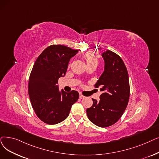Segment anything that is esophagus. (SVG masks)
Segmentation results:
<instances>
[{
  "instance_id": "1",
  "label": "esophagus",
  "mask_w": 159,
  "mask_h": 159,
  "mask_svg": "<svg viewBox=\"0 0 159 159\" xmlns=\"http://www.w3.org/2000/svg\"><path fill=\"white\" fill-rule=\"evenodd\" d=\"M84 98H85V97H84V95H82V94H80V95H79V98H80V99H84Z\"/></svg>"
}]
</instances>
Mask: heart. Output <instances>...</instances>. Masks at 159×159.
<instances>
[{"mask_svg":"<svg viewBox=\"0 0 159 159\" xmlns=\"http://www.w3.org/2000/svg\"><path fill=\"white\" fill-rule=\"evenodd\" d=\"M84 58L86 60V65L87 66H95L97 67L99 64V60L94 54H93L91 52H88L86 53L84 56Z\"/></svg>","mask_w":159,"mask_h":159,"instance_id":"heart-1","label":"heart"}]
</instances>
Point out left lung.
Returning <instances> with one entry per match:
<instances>
[{"label":"left lung","mask_w":159,"mask_h":159,"mask_svg":"<svg viewBox=\"0 0 159 159\" xmlns=\"http://www.w3.org/2000/svg\"><path fill=\"white\" fill-rule=\"evenodd\" d=\"M105 70L95 86L102 93L100 101L92 99L93 105L87 108L88 119L95 125L107 127L118 121L128 105L130 95L129 75L121 57L107 50L102 53Z\"/></svg>","instance_id":"1"}]
</instances>
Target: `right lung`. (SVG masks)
Listing matches in <instances>:
<instances>
[{
    "instance_id": "add662e5",
    "label": "right lung",
    "mask_w": 159,
    "mask_h": 159,
    "mask_svg": "<svg viewBox=\"0 0 159 159\" xmlns=\"http://www.w3.org/2000/svg\"><path fill=\"white\" fill-rule=\"evenodd\" d=\"M78 51L64 45H52L40 54L34 64L29 94L34 112L45 123L54 125L65 120L79 98L78 92H60L57 85L58 79L66 75L69 61Z\"/></svg>"
}]
</instances>
